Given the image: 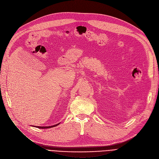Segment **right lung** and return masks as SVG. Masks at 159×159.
Masks as SVG:
<instances>
[{"instance_id":"obj_1","label":"right lung","mask_w":159,"mask_h":159,"mask_svg":"<svg viewBox=\"0 0 159 159\" xmlns=\"http://www.w3.org/2000/svg\"><path fill=\"white\" fill-rule=\"evenodd\" d=\"M60 123H58L57 124H55V125H53V126H37V128H40V129H47V128H53V127H55L57 126H58V124H59Z\"/></svg>"}]
</instances>
